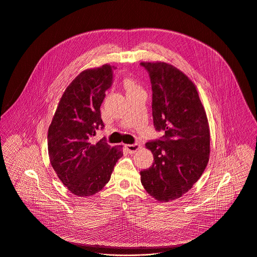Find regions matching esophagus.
<instances>
[{"label":"esophagus","instance_id":"esophagus-1","mask_svg":"<svg viewBox=\"0 0 257 257\" xmlns=\"http://www.w3.org/2000/svg\"><path fill=\"white\" fill-rule=\"evenodd\" d=\"M125 150L127 151L128 154H135L136 152H138L141 149V146L139 144H135V145H125L124 146Z\"/></svg>","mask_w":257,"mask_h":257}]
</instances>
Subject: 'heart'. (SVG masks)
<instances>
[{
	"mask_svg": "<svg viewBox=\"0 0 257 257\" xmlns=\"http://www.w3.org/2000/svg\"><path fill=\"white\" fill-rule=\"evenodd\" d=\"M123 85H124V87H125V89H126L127 92L141 89V86L138 85L137 81L134 80V79H132V78H126V79L124 80V82H123Z\"/></svg>",
	"mask_w": 257,
	"mask_h": 257,
	"instance_id": "heart-1",
	"label": "heart"
}]
</instances>
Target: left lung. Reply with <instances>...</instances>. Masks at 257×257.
<instances>
[{"mask_svg": "<svg viewBox=\"0 0 257 257\" xmlns=\"http://www.w3.org/2000/svg\"><path fill=\"white\" fill-rule=\"evenodd\" d=\"M141 65L151 78L154 125L165 133L146 144L155 162L141 171V181L150 195L168 202L187 192L205 170L209 125L196 86L186 75L164 62Z\"/></svg>", "mask_w": 257, "mask_h": 257, "instance_id": "left-lung-1", "label": "left lung"}]
</instances>
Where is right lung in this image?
I'll list each match as a JSON object with an SVG mask.
<instances>
[{
	"label": "right lung",
	"instance_id": "obj_1",
	"mask_svg": "<svg viewBox=\"0 0 257 257\" xmlns=\"http://www.w3.org/2000/svg\"><path fill=\"white\" fill-rule=\"evenodd\" d=\"M113 67L105 64L82 72L63 93L48 132L51 165L61 181L78 196L98 192L110 179L121 147L110 148L102 139L91 143L103 128L100 105L112 84Z\"/></svg>",
	"mask_w": 257,
	"mask_h": 257
}]
</instances>
